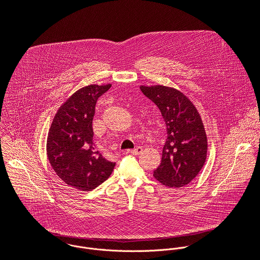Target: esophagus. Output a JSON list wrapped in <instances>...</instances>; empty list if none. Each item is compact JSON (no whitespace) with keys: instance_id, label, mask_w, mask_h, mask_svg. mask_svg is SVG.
<instances>
[{"instance_id":"esophagus-1","label":"esophagus","mask_w":260,"mask_h":260,"mask_svg":"<svg viewBox=\"0 0 260 260\" xmlns=\"http://www.w3.org/2000/svg\"><path fill=\"white\" fill-rule=\"evenodd\" d=\"M142 152H143V148L142 147H137L134 150H128L127 151V153L133 154V155H140V154H142Z\"/></svg>"}]
</instances>
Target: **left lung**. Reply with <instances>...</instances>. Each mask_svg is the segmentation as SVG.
<instances>
[{"mask_svg": "<svg viewBox=\"0 0 260 260\" xmlns=\"http://www.w3.org/2000/svg\"><path fill=\"white\" fill-rule=\"evenodd\" d=\"M143 94L160 109L167 128L162 161L154 177L168 187L187 185L207 159L208 140L200 113L180 91L162 86H141Z\"/></svg>", "mask_w": 260, "mask_h": 260, "instance_id": "1", "label": "left lung"}]
</instances>
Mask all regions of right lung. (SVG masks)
Segmentation results:
<instances>
[{
    "label": "right lung",
    "instance_id": "right-lung-1",
    "mask_svg": "<svg viewBox=\"0 0 260 260\" xmlns=\"http://www.w3.org/2000/svg\"><path fill=\"white\" fill-rule=\"evenodd\" d=\"M110 84L89 85L75 92L57 110L49 128L46 152L56 175L73 188L90 191L112 173L115 163L94 150L92 121L98 98Z\"/></svg>",
    "mask_w": 260,
    "mask_h": 260
}]
</instances>
